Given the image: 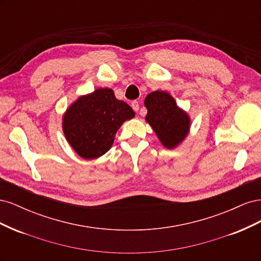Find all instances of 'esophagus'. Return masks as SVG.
<instances>
[{"mask_svg": "<svg viewBox=\"0 0 261 261\" xmlns=\"http://www.w3.org/2000/svg\"><path fill=\"white\" fill-rule=\"evenodd\" d=\"M130 106H132L134 111H138V110H139V103H138V101H136V100L135 101H132Z\"/></svg>", "mask_w": 261, "mask_h": 261, "instance_id": "esophagus-1", "label": "esophagus"}]
</instances>
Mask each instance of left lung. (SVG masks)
Wrapping results in <instances>:
<instances>
[{"label":"left lung","instance_id":"left-lung-1","mask_svg":"<svg viewBox=\"0 0 261 261\" xmlns=\"http://www.w3.org/2000/svg\"><path fill=\"white\" fill-rule=\"evenodd\" d=\"M145 106L147 122L167 148H174L185 138L189 129V117L177 108L174 99L164 91L149 93Z\"/></svg>","mask_w":261,"mask_h":261}]
</instances>
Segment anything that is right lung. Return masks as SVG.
<instances>
[{
    "instance_id": "right-lung-1",
    "label": "right lung",
    "mask_w": 261,
    "mask_h": 261,
    "mask_svg": "<svg viewBox=\"0 0 261 261\" xmlns=\"http://www.w3.org/2000/svg\"><path fill=\"white\" fill-rule=\"evenodd\" d=\"M135 116L133 109L118 101L112 89L101 88L81 97L63 118V130L69 145L85 159L109 151L121 125Z\"/></svg>"
}]
</instances>
